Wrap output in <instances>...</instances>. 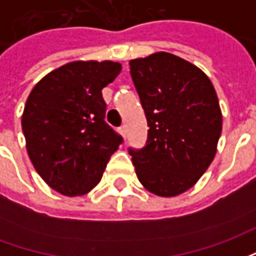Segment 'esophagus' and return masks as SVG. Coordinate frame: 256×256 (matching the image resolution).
I'll return each mask as SVG.
<instances>
[{"instance_id": "obj_1", "label": "esophagus", "mask_w": 256, "mask_h": 256, "mask_svg": "<svg viewBox=\"0 0 256 256\" xmlns=\"http://www.w3.org/2000/svg\"><path fill=\"white\" fill-rule=\"evenodd\" d=\"M119 133L122 134L123 138H126V136H128V130H126V126H122V128H119Z\"/></svg>"}]
</instances>
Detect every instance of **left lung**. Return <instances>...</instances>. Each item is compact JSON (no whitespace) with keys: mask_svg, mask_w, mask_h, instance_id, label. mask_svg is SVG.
I'll return each mask as SVG.
<instances>
[{"mask_svg":"<svg viewBox=\"0 0 256 256\" xmlns=\"http://www.w3.org/2000/svg\"><path fill=\"white\" fill-rule=\"evenodd\" d=\"M148 120L141 150H128L148 192L172 198L198 182L214 160L222 112L214 84L188 60L167 52L128 62Z\"/></svg>","mask_w":256,"mask_h":256,"instance_id":"left-lung-1","label":"left lung"}]
</instances>
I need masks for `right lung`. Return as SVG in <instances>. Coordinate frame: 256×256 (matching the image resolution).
<instances>
[{"label":"right lung","instance_id":"right-lung-1","mask_svg":"<svg viewBox=\"0 0 256 256\" xmlns=\"http://www.w3.org/2000/svg\"><path fill=\"white\" fill-rule=\"evenodd\" d=\"M122 64L76 60L32 88L22 115L26 150L45 182L64 196H82L100 182L122 138L104 120L101 90Z\"/></svg>","mask_w":256,"mask_h":256}]
</instances>
